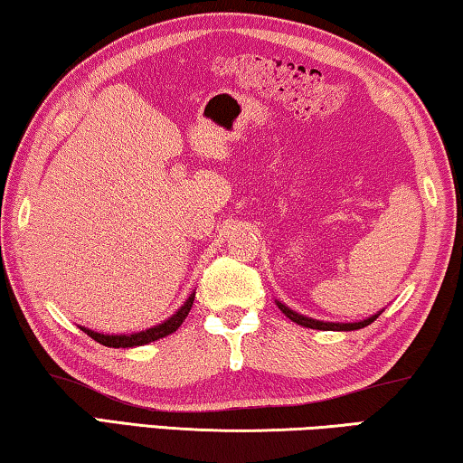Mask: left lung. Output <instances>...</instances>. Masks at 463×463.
Wrapping results in <instances>:
<instances>
[{
	"instance_id": "8db88e82",
	"label": "left lung",
	"mask_w": 463,
	"mask_h": 463,
	"mask_svg": "<svg viewBox=\"0 0 463 463\" xmlns=\"http://www.w3.org/2000/svg\"><path fill=\"white\" fill-rule=\"evenodd\" d=\"M277 306H279L281 312L289 318V321H294V323L302 325V326H308V329H321V331H354V329H362V326L374 323L376 317H379V315H374V317L366 318V321H360V323H323V321H315V318H308V317H304V315H298V312L289 310L288 306L281 304V302H277Z\"/></svg>"
}]
</instances>
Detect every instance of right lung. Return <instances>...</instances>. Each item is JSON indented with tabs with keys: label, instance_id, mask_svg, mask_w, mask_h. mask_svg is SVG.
<instances>
[{
	"label": "right lung",
	"instance_id": "right-lung-1",
	"mask_svg": "<svg viewBox=\"0 0 463 463\" xmlns=\"http://www.w3.org/2000/svg\"><path fill=\"white\" fill-rule=\"evenodd\" d=\"M192 302H194V294H190V298L180 310L175 312L172 318H167L165 323H161L157 326H153V329H146V331H140V333H134V335H103V333H95L90 329H80L87 333L89 337H92L95 341H99L101 345H108V347H134V345H145V344H151V341H157L161 337L169 335V333H174L177 326L184 323V318L188 317V312L192 308Z\"/></svg>",
	"mask_w": 463,
	"mask_h": 463
}]
</instances>
